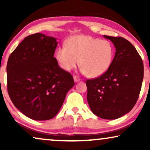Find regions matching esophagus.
I'll list each match as a JSON object with an SVG mask.
<instances>
[{"mask_svg": "<svg viewBox=\"0 0 150 150\" xmlns=\"http://www.w3.org/2000/svg\"><path fill=\"white\" fill-rule=\"evenodd\" d=\"M73 78H74V80L75 83H78V82H79L80 81H81V79L78 76H74Z\"/></svg>", "mask_w": 150, "mask_h": 150, "instance_id": "34e87169", "label": "esophagus"}]
</instances>
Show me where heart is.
<instances>
[{"mask_svg": "<svg viewBox=\"0 0 150 150\" xmlns=\"http://www.w3.org/2000/svg\"><path fill=\"white\" fill-rule=\"evenodd\" d=\"M114 57V49L107 40L88 35L69 39L66 47L56 51V59L61 68L70 71L79 63L82 73L89 78L101 76L109 69Z\"/></svg>", "mask_w": 150, "mask_h": 150, "instance_id": "b5f03b06", "label": "heart"}]
</instances>
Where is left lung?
Masks as SVG:
<instances>
[{"label": "left lung", "instance_id": "left-lung-1", "mask_svg": "<svg viewBox=\"0 0 150 150\" xmlns=\"http://www.w3.org/2000/svg\"><path fill=\"white\" fill-rule=\"evenodd\" d=\"M116 52L105 73L86 81L87 99L96 115L115 120L132 109L138 100L143 79V63L134 46L126 39L104 35Z\"/></svg>", "mask_w": 150, "mask_h": 150}]
</instances>
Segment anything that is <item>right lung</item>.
Here are the masks:
<instances>
[{
    "label": "right lung",
    "mask_w": 150,
    "mask_h": 150,
    "mask_svg": "<svg viewBox=\"0 0 150 150\" xmlns=\"http://www.w3.org/2000/svg\"><path fill=\"white\" fill-rule=\"evenodd\" d=\"M57 39L42 33L26 37L10 54L7 91L14 106L32 120L54 117L74 85L70 74L59 66Z\"/></svg>",
    "instance_id": "right-lung-1"
}]
</instances>
